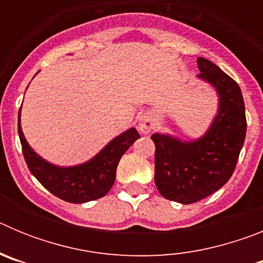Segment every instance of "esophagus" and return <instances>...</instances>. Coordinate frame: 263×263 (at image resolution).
Returning <instances> with one entry per match:
<instances>
[{
  "label": "esophagus",
  "mask_w": 263,
  "mask_h": 263,
  "mask_svg": "<svg viewBox=\"0 0 263 263\" xmlns=\"http://www.w3.org/2000/svg\"><path fill=\"white\" fill-rule=\"evenodd\" d=\"M153 129V122L150 118L145 117L141 120V122H139V130L142 132V133H148L150 130Z\"/></svg>",
  "instance_id": "34e87169"
}]
</instances>
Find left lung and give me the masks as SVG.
I'll return each mask as SVG.
<instances>
[{"label": "left lung", "instance_id": "8db88e82", "mask_svg": "<svg viewBox=\"0 0 263 263\" xmlns=\"http://www.w3.org/2000/svg\"><path fill=\"white\" fill-rule=\"evenodd\" d=\"M199 78L217 89L218 115L204 137L182 142L153 134L155 143V184L168 200L192 204L210 196L233 175L245 141L246 117L236 81L210 60L197 58Z\"/></svg>", "mask_w": 263, "mask_h": 263}]
</instances>
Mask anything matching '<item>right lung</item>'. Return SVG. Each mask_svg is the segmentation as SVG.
Segmentation results:
<instances>
[{"mask_svg":"<svg viewBox=\"0 0 263 263\" xmlns=\"http://www.w3.org/2000/svg\"><path fill=\"white\" fill-rule=\"evenodd\" d=\"M18 111V134L27 167L46 190L68 203H87L105 196L116 180L121 157L139 138L134 127L115 138L88 163L75 167H57L32 152L21 129Z\"/></svg>","mask_w":263,"mask_h":263,"instance_id":"obj_1","label":"right lung"}]
</instances>
